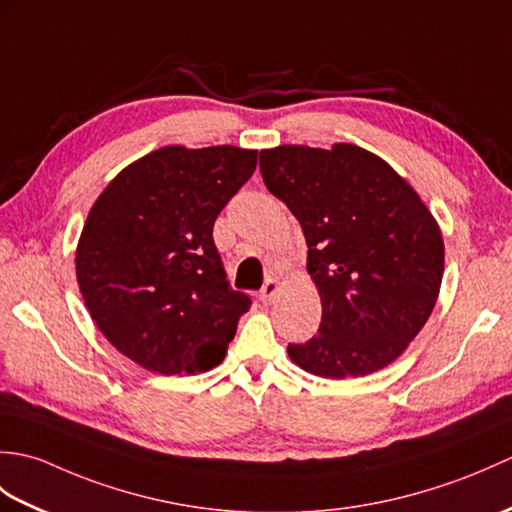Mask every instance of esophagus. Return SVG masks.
Wrapping results in <instances>:
<instances>
[{"instance_id": "esophagus-1", "label": "esophagus", "mask_w": 512, "mask_h": 512, "mask_svg": "<svg viewBox=\"0 0 512 512\" xmlns=\"http://www.w3.org/2000/svg\"><path fill=\"white\" fill-rule=\"evenodd\" d=\"M277 292H279V284H277V279H268L266 284H264V288H262V292H259V301H262L264 306H270V303L275 301Z\"/></svg>"}]
</instances>
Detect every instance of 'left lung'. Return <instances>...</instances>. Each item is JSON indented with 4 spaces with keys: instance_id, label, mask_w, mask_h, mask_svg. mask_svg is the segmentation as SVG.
<instances>
[{
    "instance_id": "1",
    "label": "left lung",
    "mask_w": 512,
    "mask_h": 512,
    "mask_svg": "<svg viewBox=\"0 0 512 512\" xmlns=\"http://www.w3.org/2000/svg\"><path fill=\"white\" fill-rule=\"evenodd\" d=\"M268 191L297 217L321 295L319 334L290 343L323 378L367 376L407 350L438 301L444 244L420 195L356 145H281L259 154Z\"/></svg>"
}]
</instances>
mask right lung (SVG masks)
<instances>
[{"label":"right lung","instance_id":"1","mask_svg":"<svg viewBox=\"0 0 512 512\" xmlns=\"http://www.w3.org/2000/svg\"><path fill=\"white\" fill-rule=\"evenodd\" d=\"M255 167V149L169 145L94 202L76 281L105 339L149 372L200 374L224 361L250 299L228 286L213 224Z\"/></svg>","mask_w":512,"mask_h":512}]
</instances>
